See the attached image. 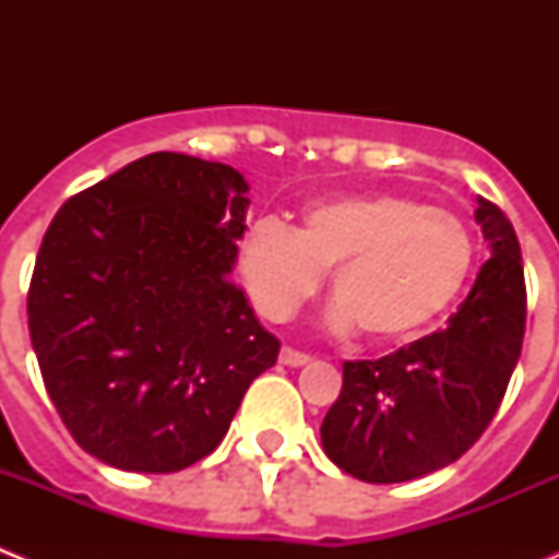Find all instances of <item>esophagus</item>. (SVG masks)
Instances as JSON below:
<instances>
[{
    "mask_svg": "<svg viewBox=\"0 0 559 559\" xmlns=\"http://www.w3.org/2000/svg\"><path fill=\"white\" fill-rule=\"evenodd\" d=\"M308 360H310L308 353H299V349L294 347L280 349V364H285V367H305Z\"/></svg>",
    "mask_w": 559,
    "mask_h": 559,
    "instance_id": "esophagus-1",
    "label": "esophagus"
}]
</instances>
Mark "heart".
<instances>
[{
	"label": "heart",
	"instance_id": "b5f03b06",
	"mask_svg": "<svg viewBox=\"0 0 559 559\" xmlns=\"http://www.w3.org/2000/svg\"><path fill=\"white\" fill-rule=\"evenodd\" d=\"M476 240L459 215L400 192L316 201L299 229L257 221L240 251V274L265 319H285L333 269V328L369 341H406L451 310L471 283Z\"/></svg>",
	"mask_w": 559,
	"mask_h": 559
}]
</instances>
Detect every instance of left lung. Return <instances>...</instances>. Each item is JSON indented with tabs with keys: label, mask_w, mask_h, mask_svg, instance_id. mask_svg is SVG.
Returning <instances> with one entry per match:
<instances>
[{
	"label": "left lung",
	"mask_w": 559,
	"mask_h": 559,
	"mask_svg": "<svg viewBox=\"0 0 559 559\" xmlns=\"http://www.w3.org/2000/svg\"><path fill=\"white\" fill-rule=\"evenodd\" d=\"M490 246L471 294L445 330L378 360H347L322 423L330 462L369 484L428 476L476 445L501 406L526 330L521 243L510 218L478 199Z\"/></svg>",
	"instance_id": "8db88e82"
}]
</instances>
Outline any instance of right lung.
<instances>
[{
    "mask_svg": "<svg viewBox=\"0 0 559 559\" xmlns=\"http://www.w3.org/2000/svg\"><path fill=\"white\" fill-rule=\"evenodd\" d=\"M249 185L235 167L151 153L58 210L29 280V341L78 445L176 473L221 445L280 341L229 280Z\"/></svg>",
    "mask_w": 559,
    "mask_h": 559,
    "instance_id": "right-lung-1",
    "label": "right lung"
}]
</instances>
